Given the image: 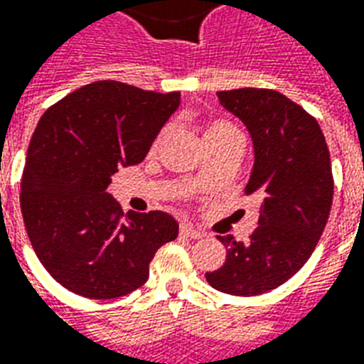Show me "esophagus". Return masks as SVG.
<instances>
[{
    "label": "esophagus",
    "instance_id": "34e87169",
    "mask_svg": "<svg viewBox=\"0 0 364 364\" xmlns=\"http://www.w3.org/2000/svg\"><path fill=\"white\" fill-rule=\"evenodd\" d=\"M179 232H181L183 237H187V238H202V237H204V232L198 231V229H194L191 223H183L181 229H179Z\"/></svg>",
    "mask_w": 364,
    "mask_h": 364
}]
</instances>
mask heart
I'll return each instance as SVG.
<instances>
[{
	"label": "heart",
	"instance_id": "1",
	"mask_svg": "<svg viewBox=\"0 0 364 364\" xmlns=\"http://www.w3.org/2000/svg\"><path fill=\"white\" fill-rule=\"evenodd\" d=\"M232 133H238V132L231 126V124H229V122L215 120L206 127V132H204V141H206V139L225 137V135H232Z\"/></svg>",
	"mask_w": 364,
	"mask_h": 364
}]
</instances>
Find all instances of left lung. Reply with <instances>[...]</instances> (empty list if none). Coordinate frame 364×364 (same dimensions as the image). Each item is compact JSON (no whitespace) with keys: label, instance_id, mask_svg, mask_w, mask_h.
Returning a JSON list of instances; mask_svg holds the SVG:
<instances>
[{"label":"left lung","instance_id":"1","mask_svg":"<svg viewBox=\"0 0 364 364\" xmlns=\"http://www.w3.org/2000/svg\"><path fill=\"white\" fill-rule=\"evenodd\" d=\"M218 97L252 137L246 194L262 204L248 242L218 237L227 259L206 281L231 296H257L284 284L311 257L334 194L330 152L318 122L279 91L242 87Z\"/></svg>","mask_w":364,"mask_h":364}]
</instances>
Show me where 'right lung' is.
Wrapping results in <instances>:
<instances>
[{
  "label": "right lung",
  "instance_id": "right-lung-1",
  "mask_svg": "<svg viewBox=\"0 0 364 364\" xmlns=\"http://www.w3.org/2000/svg\"><path fill=\"white\" fill-rule=\"evenodd\" d=\"M179 105V91L101 80L38 122L22 173V218L41 265L70 292L112 299L137 290L156 250L177 238L173 215H124L108 185L118 168L143 162Z\"/></svg>",
  "mask_w": 364,
  "mask_h": 364
}]
</instances>
